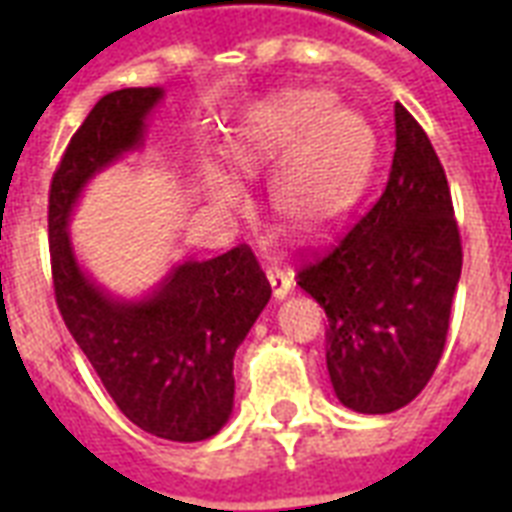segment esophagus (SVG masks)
Returning a JSON list of instances; mask_svg holds the SVG:
<instances>
[{"instance_id":"obj_1","label":"esophagus","mask_w":512,"mask_h":512,"mask_svg":"<svg viewBox=\"0 0 512 512\" xmlns=\"http://www.w3.org/2000/svg\"><path fill=\"white\" fill-rule=\"evenodd\" d=\"M268 281H271L273 297H276V300H284V297L292 292V287H295L292 273L284 271V268H279V265H268Z\"/></svg>"}]
</instances>
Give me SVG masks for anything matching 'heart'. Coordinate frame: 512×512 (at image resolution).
Masks as SVG:
<instances>
[{
  "label": "heart",
  "mask_w": 512,
  "mask_h": 512,
  "mask_svg": "<svg viewBox=\"0 0 512 512\" xmlns=\"http://www.w3.org/2000/svg\"><path fill=\"white\" fill-rule=\"evenodd\" d=\"M324 92L287 90L247 116L231 143L233 162L247 175L287 167L276 209L292 233L321 239L345 223L374 162L372 127L353 111H329ZM217 204H239V185L220 170L204 175Z\"/></svg>",
  "instance_id": "heart-1"
}]
</instances>
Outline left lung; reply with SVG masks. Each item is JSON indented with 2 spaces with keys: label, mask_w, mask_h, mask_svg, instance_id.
Masks as SVG:
<instances>
[{
  "label": "left lung",
  "mask_w": 512,
  "mask_h": 512,
  "mask_svg": "<svg viewBox=\"0 0 512 512\" xmlns=\"http://www.w3.org/2000/svg\"><path fill=\"white\" fill-rule=\"evenodd\" d=\"M462 271L446 172L417 119L396 103L388 183L297 284L327 313V369L340 404L388 414L436 372Z\"/></svg>",
  "instance_id": "1"
}]
</instances>
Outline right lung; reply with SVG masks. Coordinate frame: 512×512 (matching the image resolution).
<instances>
[{"label": "right lung", "mask_w": 512, "mask_h": 512, "mask_svg": "<svg viewBox=\"0 0 512 512\" xmlns=\"http://www.w3.org/2000/svg\"><path fill=\"white\" fill-rule=\"evenodd\" d=\"M159 87H127L95 103L50 183V265L55 303L103 388L130 422L167 441H204L233 409V356L271 300L247 244L175 265L138 303L106 295L79 268L68 217L95 172L143 143Z\"/></svg>", "instance_id": "obj_1"}]
</instances>
